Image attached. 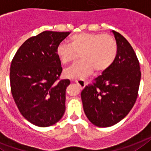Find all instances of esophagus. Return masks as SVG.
<instances>
[{
  "instance_id": "1",
  "label": "esophagus",
  "mask_w": 151,
  "mask_h": 151,
  "mask_svg": "<svg viewBox=\"0 0 151 151\" xmlns=\"http://www.w3.org/2000/svg\"><path fill=\"white\" fill-rule=\"evenodd\" d=\"M75 82L78 85L80 89H81V90H82V89L85 86V85H86V82H85L84 81H83V80H76Z\"/></svg>"
}]
</instances>
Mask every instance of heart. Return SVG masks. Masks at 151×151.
I'll list each match as a JSON object with an SVG mask.
<instances>
[{
    "label": "heart",
    "instance_id": "obj_1",
    "mask_svg": "<svg viewBox=\"0 0 151 151\" xmlns=\"http://www.w3.org/2000/svg\"><path fill=\"white\" fill-rule=\"evenodd\" d=\"M118 53V44L109 34L81 32L72 36L69 45L60 43L56 54L63 65L73 62L79 56L81 61L65 70L68 78L82 79L91 74L107 70L115 61Z\"/></svg>",
    "mask_w": 151,
    "mask_h": 151
}]
</instances>
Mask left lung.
<instances>
[{
  "instance_id": "1",
  "label": "left lung",
  "mask_w": 151,
  "mask_h": 151,
  "mask_svg": "<svg viewBox=\"0 0 151 151\" xmlns=\"http://www.w3.org/2000/svg\"><path fill=\"white\" fill-rule=\"evenodd\" d=\"M118 44L111 66L85 86L81 99L86 117L96 126H112L124 119L135 103L141 73L133 48L125 38L112 30Z\"/></svg>"
}]
</instances>
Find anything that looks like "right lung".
Returning <instances> with one entry per match:
<instances>
[{"label": "right lung", "instance_id": "1", "mask_svg": "<svg viewBox=\"0 0 151 151\" xmlns=\"http://www.w3.org/2000/svg\"><path fill=\"white\" fill-rule=\"evenodd\" d=\"M70 32L44 31L23 43L11 62V93L23 117L39 127L55 124L65 111L68 79L56 54L58 45Z\"/></svg>", "mask_w": 151, "mask_h": 151}]
</instances>
